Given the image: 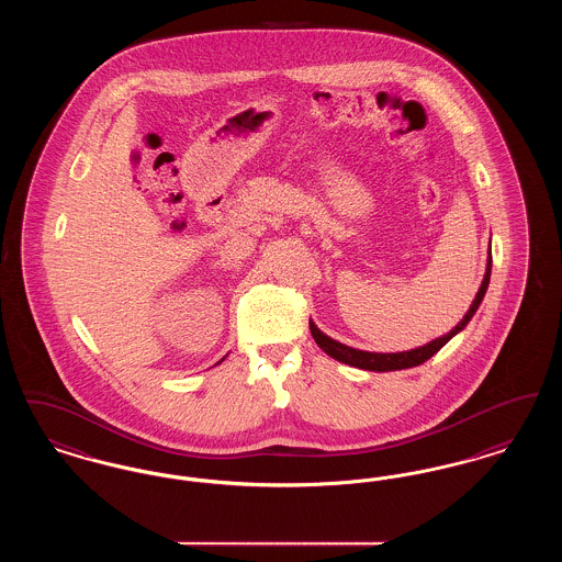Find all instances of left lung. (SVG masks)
<instances>
[{
	"instance_id": "8db88e82",
	"label": "left lung",
	"mask_w": 562,
	"mask_h": 562,
	"mask_svg": "<svg viewBox=\"0 0 562 562\" xmlns=\"http://www.w3.org/2000/svg\"><path fill=\"white\" fill-rule=\"evenodd\" d=\"M488 280H491V250H488V263H486V273H484L481 289H479V294H476L472 307H470L468 314L463 316V321L459 322L453 330L447 333L445 337H438V339H434L428 346L411 349V351H398V353L360 351V349L348 348V346H344V344H339V341L326 337L322 330H318V326H316L314 322H310V330H312L314 341H316L330 358H335V360H339V362H344V364H349V367H356V369L383 373V371H401V369L419 367V364H424L426 360H429L445 344H449V339H453L454 335H457L468 322L472 321V316L476 314V310H479V305H481L482 296L486 293Z\"/></svg>"
}]
</instances>
